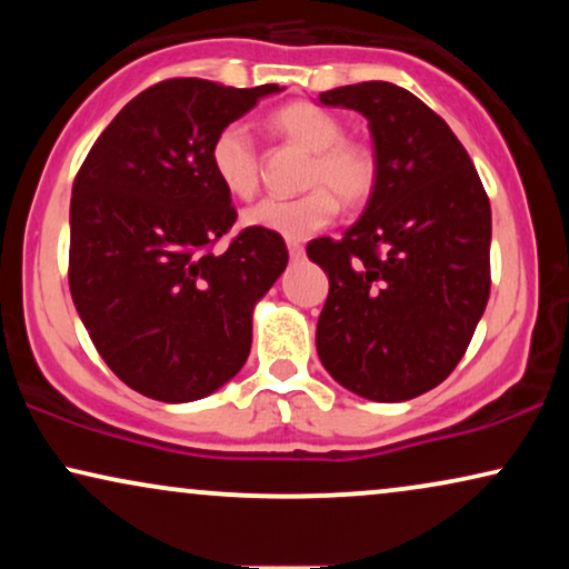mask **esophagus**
Wrapping results in <instances>:
<instances>
[{
    "label": "esophagus",
    "instance_id": "1",
    "mask_svg": "<svg viewBox=\"0 0 569 569\" xmlns=\"http://www.w3.org/2000/svg\"><path fill=\"white\" fill-rule=\"evenodd\" d=\"M287 251H290L292 259H300V256L306 253L302 251V243H298V240H287Z\"/></svg>",
    "mask_w": 569,
    "mask_h": 569
}]
</instances>
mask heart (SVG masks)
Here are the masks:
<instances>
[{
  "label": "heart",
  "mask_w": 569,
  "mask_h": 569,
  "mask_svg": "<svg viewBox=\"0 0 569 569\" xmlns=\"http://www.w3.org/2000/svg\"><path fill=\"white\" fill-rule=\"evenodd\" d=\"M271 129L313 152L306 170L310 191L298 199H261L243 212L248 228L274 232L287 240H306L329 228L339 214V199L360 207L378 183V160L368 144L345 139L337 116L306 100H295L269 116ZM209 166L224 191L236 199H251L259 189L261 158L251 129L230 121L209 144Z\"/></svg>",
  "instance_id": "obj_1"
}]
</instances>
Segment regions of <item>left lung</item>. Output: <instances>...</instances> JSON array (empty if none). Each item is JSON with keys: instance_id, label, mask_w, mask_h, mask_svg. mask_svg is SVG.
I'll return each mask as SVG.
<instances>
[{"instance_id": "8db88e82", "label": "left lung", "mask_w": 569, "mask_h": 569, "mask_svg": "<svg viewBox=\"0 0 569 569\" xmlns=\"http://www.w3.org/2000/svg\"><path fill=\"white\" fill-rule=\"evenodd\" d=\"M318 100L360 111L378 160L360 220L308 243L329 274L318 357L362 399H415L453 372L487 308V191L448 123L399 84H345Z\"/></svg>"}]
</instances>
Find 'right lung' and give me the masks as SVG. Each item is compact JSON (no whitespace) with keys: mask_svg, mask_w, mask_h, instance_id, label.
<instances>
[{"mask_svg":"<svg viewBox=\"0 0 569 569\" xmlns=\"http://www.w3.org/2000/svg\"><path fill=\"white\" fill-rule=\"evenodd\" d=\"M279 84L178 77L121 108L84 158L69 207V290L98 355L166 403L214 393L251 352L253 306L287 267L282 236L240 230L209 144Z\"/></svg>","mask_w":569,"mask_h":569,"instance_id":"1","label":"right lung"}]
</instances>
